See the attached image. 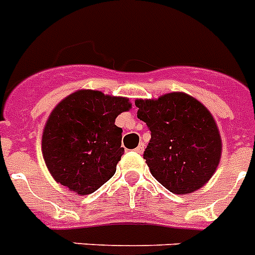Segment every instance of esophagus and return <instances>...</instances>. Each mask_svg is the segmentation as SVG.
<instances>
[{"label":"esophagus","instance_id":"34e87169","mask_svg":"<svg viewBox=\"0 0 255 255\" xmlns=\"http://www.w3.org/2000/svg\"><path fill=\"white\" fill-rule=\"evenodd\" d=\"M144 148H145V145H144V142H140L137 148L134 149V150H136V152H137V153H142V152H144Z\"/></svg>","mask_w":255,"mask_h":255}]
</instances>
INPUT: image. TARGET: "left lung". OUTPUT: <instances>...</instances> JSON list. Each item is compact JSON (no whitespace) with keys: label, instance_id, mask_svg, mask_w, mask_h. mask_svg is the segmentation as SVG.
Listing matches in <instances>:
<instances>
[{"label":"left lung","instance_id":"obj_1","mask_svg":"<svg viewBox=\"0 0 255 255\" xmlns=\"http://www.w3.org/2000/svg\"><path fill=\"white\" fill-rule=\"evenodd\" d=\"M134 105L150 131L144 160L153 177L178 195L202 188L216 171L223 148L208 109L182 92L136 99Z\"/></svg>","mask_w":255,"mask_h":255}]
</instances>
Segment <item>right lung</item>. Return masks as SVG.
Segmentation results:
<instances>
[{
  "label": "right lung",
  "mask_w": 255,
  "mask_h": 255,
  "mask_svg": "<svg viewBox=\"0 0 255 255\" xmlns=\"http://www.w3.org/2000/svg\"><path fill=\"white\" fill-rule=\"evenodd\" d=\"M132 103L126 97L81 89L56 105L45 122L41 153L57 183L78 195L105 185L117 171L124 148L119 114Z\"/></svg>",
  "instance_id": "add662e5"
}]
</instances>
